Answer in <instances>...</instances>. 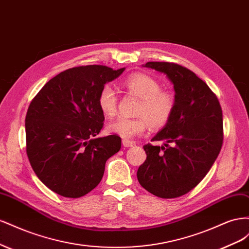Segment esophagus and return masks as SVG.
I'll return each mask as SVG.
<instances>
[{
  "instance_id": "esophagus-1",
  "label": "esophagus",
  "mask_w": 249,
  "mask_h": 249,
  "mask_svg": "<svg viewBox=\"0 0 249 249\" xmlns=\"http://www.w3.org/2000/svg\"><path fill=\"white\" fill-rule=\"evenodd\" d=\"M123 144L124 147H131V146H134L135 144H136V142L135 141H132V140H127V139H124L123 140Z\"/></svg>"
}]
</instances>
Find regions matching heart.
<instances>
[{
	"label": "heart",
	"instance_id": "obj_1",
	"mask_svg": "<svg viewBox=\"0 0 249 249\" xmlns=\"http://www.w3.org/2000/svg\"><path fill=\"white\" fill-rule=\"evenodd\" d=\"M124 86L127 94L139 99L134 110V117H118L107 124V132L130 139L143 134L149 125L159 130L166 125L175 113L176 96L166 90H161V84L146 73H134L127 77ZM97 105L105 116H114L117 111L118 96L109 84L104 85L97 96Z\"/></svg>",
	"mask_w": 249,
	"mask_h": 249
}]
</instances>
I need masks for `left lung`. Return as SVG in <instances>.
Wrapping results in <instances>:
<instances>
[{
    "label": "left lung",
    "mask_w": 249,
    "mask_h": 249,
    "mask_svg": "<svg viewBox=\"0 0 249 249\" xmlns=\"http://www.w3.org/2000/svg\"><path fill=\"white\" fill-rule=\"evenodd\" d=\"M173 83L177 106L170 122L143 148L146 160L137 178L145 190L161 198H176L191 191L206 177L223 142L222 110L216 94L196 74L172 62H147Z\"/></svg>",
    "instance_id": "obj_1"
}]
</instances>
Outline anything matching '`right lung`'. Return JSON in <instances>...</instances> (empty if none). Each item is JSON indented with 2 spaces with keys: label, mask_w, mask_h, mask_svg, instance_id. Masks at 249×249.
I'll use <instances>...</instances> for the list:
<instances>
[{
  "label": "right lung",
  "mask_w": 249,
  "mask_h": 249,
  "mask_svg": "<svg viewBox=\"0 0 249 249\" xmlns=\"http://www.w3.org/2000/svg\"><path fill=\"white\" fill-rule=\"evenodd\" d=\"M124 69L85 65L57 74L35 95L26 115V152L49 189L78 198L100 184L106 161L122 147L117 135L96 138L104 125L101 88Z\"/></svg>",
  "instance_id": "1"
}]
</instances>
